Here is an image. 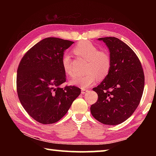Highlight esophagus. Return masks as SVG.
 Returning a JSON list of instances; mask_svg holds the SVG:
<instances>
[{
    "label": "esophagus",
    "mask_w": 156,
    "mask_h": 156,
    "mask_svg": "<svg viewBox=\"0 0 156 156\" xmlns=\"http://www.w3.org/2000/svg\"><path fill=\"white\" fill-rule=\"evenodd\" d=\"M88 90L87 89H85V88H82V89H81V91H82V94H85L87 91Z\"/></svg>",
    "instance_id": "obj_1"
}]
</instances>
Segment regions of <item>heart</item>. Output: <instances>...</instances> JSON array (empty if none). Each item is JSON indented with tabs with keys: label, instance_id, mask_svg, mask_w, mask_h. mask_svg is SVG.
Instances as JSON below:
<instances>
[{
	"label": "heart",
	"instance_id": "heart-1",
	"mask_svg": "<svg viewBox=\"0 0 156 156\" xmlns=\"http://www.w3.org/2000/svg\"><path fill=\"white\" fill-rule=\"evenodd\" d=\"M73 52L78 56L87 60L85 67V74L77 76L71 80V83L81 87H88L96 81L97 78L103 79L109 73L112 60L109 54L105 51H100L95 44L89 41H83L73 48ZM61 64L64 72L68 76L73 75L72 59L68 53H65L61 58Z\"/></svg>",
	"mask_w": 156,
	"mask_h": 156
}]
</instances>
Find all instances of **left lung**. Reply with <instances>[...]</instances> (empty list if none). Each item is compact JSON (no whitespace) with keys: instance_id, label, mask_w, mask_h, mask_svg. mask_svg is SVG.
<instances>
[{"instance_id":"obj_1","label":"left lung","mask_w":156,"mask_h":156,"mask_svg":"<svg viewBox=\"0 0 156 156\" xmlns=\"http://www.w3.org/2000/svg\"><path fill=\"white\" fill-rule=\"evenodd\" d=\"M110 53L108 75L94 87L98 99L90 108L95 119L105 125H117L128 119L140 102L144 76L140 61L127 44L115 37L100 38Z\"/></svg>"}]
</instances>
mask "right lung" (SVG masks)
<instances>
[{"label": "right lung", "mask_w": 156, "mask_h": 156, "mask_svg": "<svg viewBox=\"0 0 156 156\" xmlns=\"http://www.w3.org/2000/svg\"><path fill=\"white\" fill-rule=\"evenodd\" d=\"M73 42L47 38L38 42L21 59L16 87L20 102L31 118L42 124L58 122L64 116L80 89L60 85L66 81L61 58Z\"/></svg>", "instance_id": "add662e5"}]
</instances>
